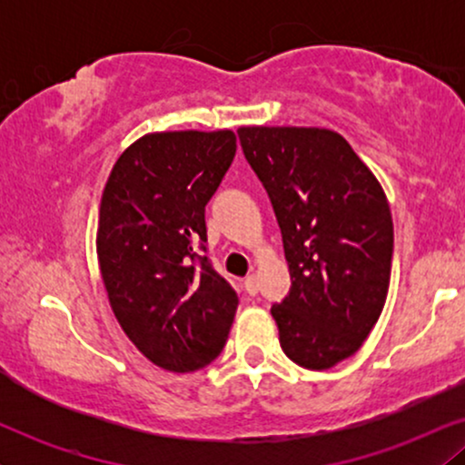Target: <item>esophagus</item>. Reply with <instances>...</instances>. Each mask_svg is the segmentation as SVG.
Segmentation results:
<instances>
[{"instance_id": "esophagus-1", "label": "esophagus", "mask_w": 465, "mask_h": 465, "mask_svg": "<svg viewBox=\"0 0 465 465\" xmlns=\"http://www.w3.org/2000/svg\"><path fill=\"white\" fill-rule=\"evenodd\" d=\"M242 288H244V291L249 292V295H255V292L260 291V282H258V275H253V273H251V275L244 277V282H242Z\"/></svg>"}]
</instances>
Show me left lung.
I'll return each instance as SVG.
<instances>
[{
    "label": "left lung",
    "mask_w": 465,
    "mask_h": 465,
    "mask_svg": "<svg viewBox=\"0 0 465 465\" xmlns=\"http://www.w3.org/2000/svg\"><path fill=\"white\" fill-rule=\"evenodd\" d=\"M240 146L282 229L291 292L271 308L284 354L330 370L361 348L385 306L393 221L385 190L339 133L242 126Z\"/></svg>",
    "instance_id": "left-lung-1"
}]
</instances>
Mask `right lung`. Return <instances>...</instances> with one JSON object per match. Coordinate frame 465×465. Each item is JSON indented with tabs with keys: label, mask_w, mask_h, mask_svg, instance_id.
Here are the masks:
<instances>
[{
	"label": "right lung",
	"mask_w": 465,
	"mask_h": 465,
	"mask_svg": "<svg viewBox=\"0 0 465 465\" xmlns=\"http://www.w3.org/2000/svg\"><path fill=\"white\" fill-rule=\"evenodd\" d=\"M236 154L233 131L148 133L120 154L98 218L111 311L148 361L196 371L225 348L238 295L201 251L205 205Z\"/></svg>",
	"instance_id": "obj_1"
}]
</instances>
